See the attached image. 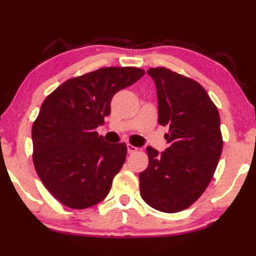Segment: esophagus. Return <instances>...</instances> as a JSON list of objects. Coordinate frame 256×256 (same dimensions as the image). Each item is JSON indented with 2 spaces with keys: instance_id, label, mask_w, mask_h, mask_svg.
I'll return each instance as SVG.
<instances>
[{
  "instance_id": "esophagus-1",
  "label": "esophagus",
  "mask_w": 256,
  "mask_h": 256,
  "mask_svg": "<svg viewBox=\"0 0 256 256\" xmlns=\"http://www.w3.org/2000/svg\"><path fill=\"white\" fill-rule=\"evenodd\" d=\"M136 150H138V147L133 146V145H131V144H128V152L130 154L136 153Z\"/></svg>"
}]
</instances>
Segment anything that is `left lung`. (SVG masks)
<instances>
[{
	"mask_svg": "<svg viewBox=\"0 0 256 256\" xmlns=\"http://www.w3.org/2000/svg\"><path fill=\"white\" fill-rule=\"evenodd\" d=\"M156 82L159 124L168 126V148L147 147L148 166L139 172L140 195L156 210L175 214L208 188L222 150L217 106L198 82L166 67L147 70Z\"/></svg>",
	"mask_w": 256,
	"mask_h": 256,
	"instance_id": "obj_1",
	"label": "left lung"
}]
</instances>
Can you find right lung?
<instances>
[{
    "label": "right lung",
    "mask_w": 256,
    "mask_h": 256,
    "mask_svg": "<svg viewBox=\"0 0 256 256\" xmlns=\"http://www.w3.org/2000/svg\"><path fill=\"white\" fill-rule=\"evenodd\" d=\"M144 74L136 67H103L64 81L42 102L32 125V160L42 184L64 206L82 210L109 194L128 147L106 142L96 128L110 114L114 94Z\"/></svg>",
    "instance_id": "obj_1"
}]
</instances>
